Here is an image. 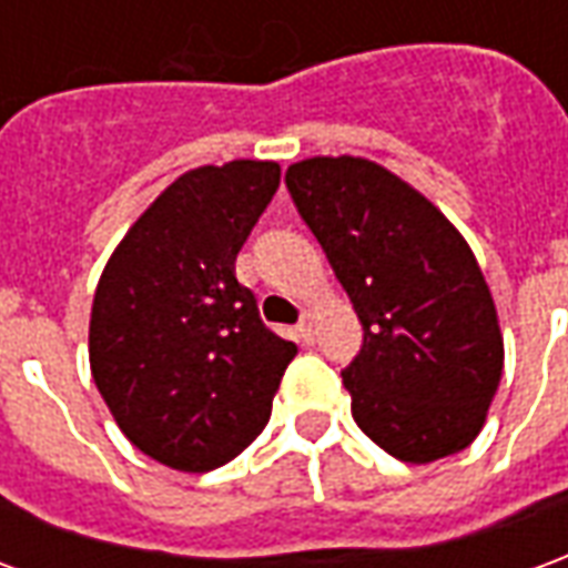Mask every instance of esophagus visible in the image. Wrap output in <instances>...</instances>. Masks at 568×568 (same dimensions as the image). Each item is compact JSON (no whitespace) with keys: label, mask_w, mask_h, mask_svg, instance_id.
<instances>
[{"label":"esophagus","mask_w":568,"mask_h":568,"mask_svg":"<svg viewBox=\"0 0 568 568\" xmlns=\"http://www.w3.org/2000/svg\"><path fill=\"white\" fill-rule=\"evenodd\" d=\"M295 332L304 344H313V341H316V313H313V310H304V313H301V322H297Z\"/></svg>","instance_id":"esophagus-1"}]
</instances>
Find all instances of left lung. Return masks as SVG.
Masks as SVG:
<instances>
[{
  "label": "left lung",
  "mask_w": 568,
  "mask_h": 568,
  "mask_svg": "<svg viewBox=\"0 0 568 568\" xmlns=\"http://www.w3.org/2000/svg\"><path fill=\"white\" fill-rule=\"evenodd\" d=\"M285 185L365 332L344 368L358 428L402 463L465 450L499 389L505 346L463 234L365 158H307Z\"/></svg>",
  "instance_id": "1"
}]
</instances>
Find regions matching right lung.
Listing matches in <instances>:
<instances>
[{"label": "right lung", "instance_id": "add662e5", "mask_svg": "<svg viewBox=\"0 0 568 568\" xmlns=\"http://www.w3.org/2000/svg\"><path fill=\"white\" fill-rule=\"evenodd\" d=\"M280 187V163L179 175L105 264L91 374L133 447L179 471L231 463L267 426L297 346L236 283V252Z\"/></svg>", "mask_w": 568, "mask_h": 568}]
</instances>
